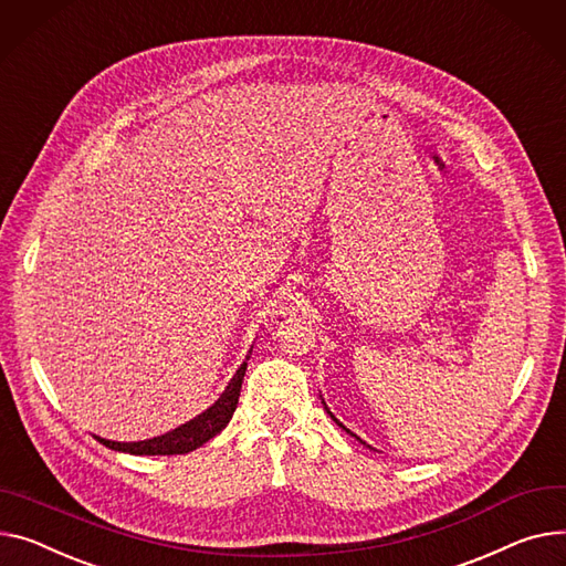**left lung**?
<instances>
[{
  "instance_id": "left-lung-1",
  "label": "left lung",
  "mask_w": 566,
  "mask_h": 566,
  "mask_svg": "<svg viewBox=\"0 0 566 566\" xmlns=\"http://www.w3.org/2000/svg\"><path fill=\"white\" fill-rule=\"evenodd\" d=\"M329 417H332V413H329ZM332 419H334V417H332ZM334 421H336V419H334ZM338 426H342V423H338ZM342 428H344V426H342ZM344 430H346V428H344ZM346 432H350V430H346Z\"/></svg>"
}]
</instances>
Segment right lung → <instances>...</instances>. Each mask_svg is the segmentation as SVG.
<instances>
[{"label":"right lung","mask_w":566,"mask_h":566,"mask_svg":"<svg viewBox=\"0 0 566 566\" xmlns=\"http://www.w3.org/2000/svg\"><path fill=\"white\" fill-rule=\"evenodd\" d=\"M245 368H248V364L243 361L241 368L237 370V375L232 378V382L228 385V389L222 391V396L207 411H202L200 417L175 428L172 432L155 437V439H147V441L120 443V441L99 439V443H104L111 450H123V453H132V455H184V453H191V450H196L202 443H207L209 439H213L224 426L230 423L232 413L239 405Z\"/></svg>","instance_id":"right-lung-1"}]
</instances>
